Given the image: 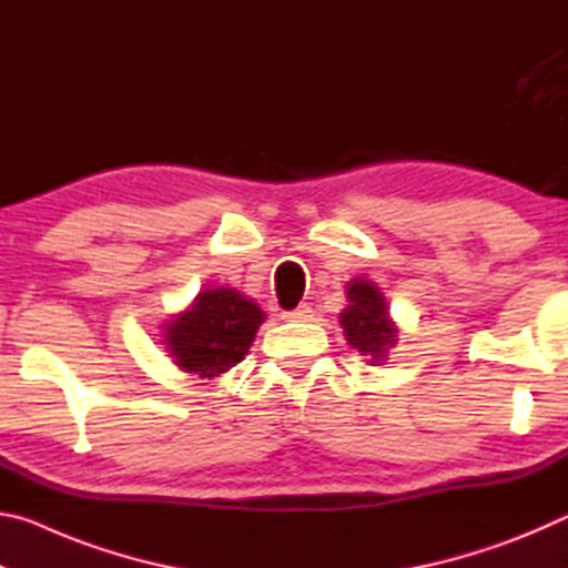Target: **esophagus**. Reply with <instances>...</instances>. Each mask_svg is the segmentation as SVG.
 Wrapping results in <instances>:
<instances>
[{
	"label": "esophagus",
	"mask_w": 568,
	"mask_h": 568,
	"mask_svg": "<svg viewBox=\"0 0 568 568\" xmlns=\"http://www.w3.org/2000/svg\"><path fill=\"white\" fill-rule=\"evenodd\" d=\"M311 318H313L311 305H297L295 311L283 313V321H287V323H305V321H311Z\"/></svg>",
	"instance_id": "obj_1"
}]
</instances>
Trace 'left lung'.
Wrapping results in <instances>:
<instances>
[{
  "label": "left lung",
  "mask_w": 568,
  "mask_h": 568,
  "mask_svg": "<svg viewBox=\"0 0 568 568\" xmlns=\"http://www.w3.org/2000/svg\"><path fill=\"white\" fill-rule=\"evenodd\" d=\"M345 297H348V307L341 313L345 341L351 348L371 358V365H381L398 343V328L390 321L386 297L376 283L363 281V277H355L345 285Z\"/></svg>",
  "instance_id": "8db88e82"
}]
</instances>
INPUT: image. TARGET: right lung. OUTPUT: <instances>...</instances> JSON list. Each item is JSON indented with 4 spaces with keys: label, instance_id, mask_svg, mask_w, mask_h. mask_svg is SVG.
I'll list each match as a JSON object with an SVG mask.
<instances>
[{
    "label": "right lung",
    "instance_id": "obj_1",
    "mask_svg": "<svg viewBox=\"0 0 568 568\" xmlns=\"http://www.w3.org/2000/svg\"><path fill=\"white\" fill-rule=\"evenodd\" d=\"M265 313L235 287H205L165 323V351L182 373L213 381L245 358Z\"/></svg>",
    "mask_w": 568,
    "mask_h": 568
}]
</instances>
